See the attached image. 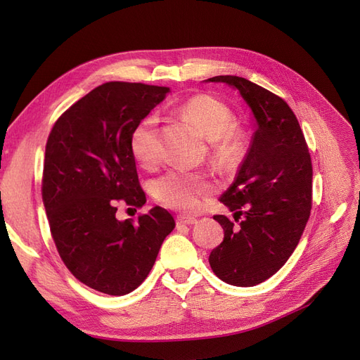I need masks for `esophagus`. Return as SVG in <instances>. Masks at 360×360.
Instances as JSON below:
<instances>
[{
  "label": "esophagus",
  "mask_w": 360,
  "mask_h": 360,
  "mask_svg": "<svg viewBox=\"0 0 360 360\" xmlns=\"http://www.w3.org/2000/svg\"><path fill=\"white\" fill-rule=\"evenodd\" d=\"M198 220L191 216H179L177 217V225H195Z\"/></svg>",
  "instance_id": "34e87169"
}]
</instances>
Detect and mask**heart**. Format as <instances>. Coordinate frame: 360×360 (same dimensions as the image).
<instances>
[{"label": "heart", "instance_id": "b5f03b06", "mask_svg": "<svg viewBox=\"0 0 360 360\" xmlns=\"http://www.w3.org/2000/svg\"><path fill=\"white\" fill-rule=\"evenodd\" d=\"M180 116L202 134L210 141V156L221 168L235 165L243 152L241 135L233 129L232 110L210 95H196L183 103ZM129 147L132 156L144 167H150L159 159V139L156 117L147 116L134 128ZM213 192V183L202 176L189 172H169L155 183L156 200L174 210L195 212L202 198Z\"/></svg>", "mask_w": 360, "mask_h": 360}]
</instances>
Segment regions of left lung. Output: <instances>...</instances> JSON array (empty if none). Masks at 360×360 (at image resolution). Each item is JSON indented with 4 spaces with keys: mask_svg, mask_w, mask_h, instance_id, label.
Wrapping results in <instances>:
<instances>
[{
    "mask_svg": "<svg viewBox=\"0 0 360 360\" xmlns=\"http://www.w3.org/2000/svg\"><path fill=\"white\" fill-rule=\"evenodd\" d=\"M237 91L255 120L243 162L219 201L233 213L214 216L225 238L210 253L214 274L228 284L252 288L288 262L298 245L311 210L313 168L298 120L280 96L237 76H217Z\"/></svg>",
    "mask_w": 360,
    "mask_h": 360,
    "instance_id": "1",
    "label": "left lung"
}]
</instances>
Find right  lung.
I'll use <instances>...</instances> for the list:
<instances>
[{"instance_id": "right-lung-1", "label": "right lung", "mask_w": 360, "mask_h": 360, "mask_svg": "<svg viewBox=\"0 0 360 360\" xmlns=\"http://www.w3.org/2000/svg\"><path fill=\"white\" fill-rule=\"evenodd\" d=\"M168 88L110 82L72 104L46 144L43 202L60 259L86 286L127 295L150 272L176 221L162 207L116 219L117 204H146L129 139Z\"/></svg>"}]
</instances>
